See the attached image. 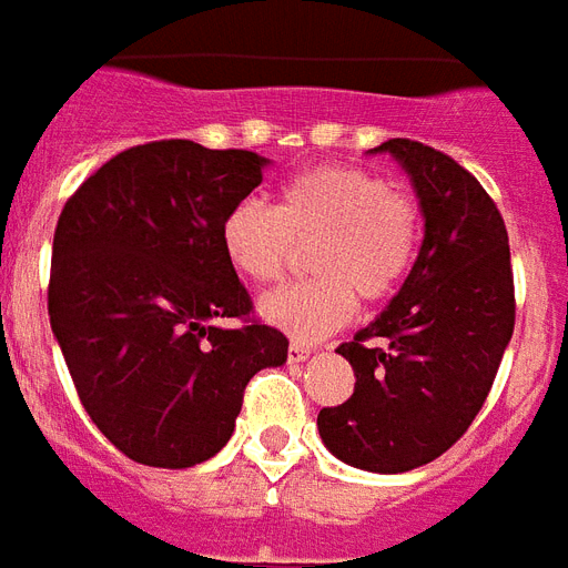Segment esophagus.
I'll return each mask as SVG.
<instances>
[{"instance_id":"esophagus-1","label":"esophagus","mask_w":568,"mask_h":568,"mask_svg":"<svg viewBox=\"0 0 568 568\" xmlns=\"http://www.w3.org/2000/svg\"><path fill=\"white\" fill-rule=\"evenodd\" d=\"M287 357H290V363H302V361H307V357H311V348L293 343V346H290V352H287Z\"/></svg>"}]
</instances>
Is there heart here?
I'll list each match as a JSON object with an SVG mask.
<instances>
[{
  "mask_svg": "<svg viewBox=\"0 0 568 568\" xmlns=\"http://www.w3.org/2000/svg\"><path fill=\"white\" fill-rule=\"evenodd\" d=\"M222 255L240 278L272 284L296 248L316 275L261 298L257 313L296 343H320L357 311V296L384 302L405 284L419 248V207L361 166H316L284 181L275 207L231 205L220 225Z\"/></svg>",
  "mask_w": 568,
  "mask_h": 568,
  "instance_id": "b5f03b06",
  "label": "heart"
}]
</instances>
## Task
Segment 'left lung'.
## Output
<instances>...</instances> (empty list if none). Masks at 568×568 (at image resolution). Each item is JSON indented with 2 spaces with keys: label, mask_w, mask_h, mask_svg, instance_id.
Instances as JSON below:
<instances>
[{
  "label": "left lung",
  "mask_w": 568,
  "mask_h": 568,
  "mask_svg": "<svg viewBox=\"0 0 568 568\" xmlns=\"http://www.w3.org/2000/svg\"><path fill=\"white\" fill-rule=\"evenodd\" d=\"M369 155L407 172L425 237L389 305L337 348L355 393L322 407L316 428L343 464L396 475L448 452L487 402L514 337V272L505 220L460 163L413 140Z\"/></svg>",
  "instance_id": "obj_1"
}]
</instances>
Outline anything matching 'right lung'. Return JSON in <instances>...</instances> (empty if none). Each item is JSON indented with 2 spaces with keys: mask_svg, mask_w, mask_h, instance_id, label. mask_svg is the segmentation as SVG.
Masks as SVG:
<instances>
[{
  "mask_svg": "<svg viewBox=\"0 0 568 568\" xmlns=\"http://www.w3.org/2000/svg\"><path fill=\"white\" fill-rule=\"evenodd\" d=\"M270 161L158 140L99 166L63 205L49 322L88 416L143 466L205 464L234 434L243 389L287 363L278 328L243 320L246 287L220 225Z\"/></svg>",
  "mask_w": 568,
  "mask_h": 568,
  "instance_id": "obj_1",
  "label": "right lung"
}]
</instances>
